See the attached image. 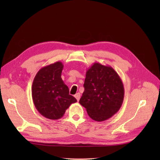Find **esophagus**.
I'll return each mask as SVG.
<instances>
[{
    "label": "esophagus",
    "mask_w": 160,
    "mask_h": 160,
    "mask_svg": "<svg viewBox=\"0 0 160 160\" xmlns=\"http://www.w3.org/2000/svg\"><path fill=\"white\" fill-rule=\"evenodd\" d=\"M75 98H76L78 101L80 100V93H77L76 95H75Z\"/></svg>",
    "instance_id": "esophagus-1"
}]
</instances>
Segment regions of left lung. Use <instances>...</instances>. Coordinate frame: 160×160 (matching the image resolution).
<instances>
[{
    "label": "left lung",
    "mask_w": 160,
    "mask_h": 160,
    "mask_svg": "<svg viewBox=\"0 0 160 160\" xmlns=\"http://www.w3.org/2000/svg\"><path fill=\"white\" fill-rule=\"evenodd\" d=\"M80 104L95 121L108 120L120 110L124 89L120 77L111 66L94 62L87 69Z\"/></svg>",
    "instance_id": "1"
}]
</instances>
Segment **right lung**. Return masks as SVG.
Segmentation results:
<instances>
[{
    "label": "right lung",
    "instance_id": "right-lung-1",
    "mask_svg": "<svg viewBox=\"0 0 160 160\" xmlns=\"http://www.w3.org/2000/svg\"><path fill=\"white\" fill-rule=\"evenodd\" d=\"M63 64L58 61L41 68L33 79L32 95L39 113L50 120L62 118L70 105L77 102L61 78Z\"/></svg>",
    "mask_w": 160,
    "mask_h": 160
}]
</instances>
